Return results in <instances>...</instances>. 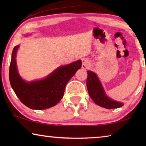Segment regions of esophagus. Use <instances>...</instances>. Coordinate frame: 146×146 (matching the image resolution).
<instances>
[{
    "instance_id": "34e87169",
    "label": "esophagus",
    "mask_w": 146,
    "mask_h": 146,
    "mask_svg": "<svg viewBox=\"0 0 146 146\" xmlns=\"http://www.w3.org/2000/svg\"><path fill=\"white\" fill-rule=\"evenodd\" d=\"M90 61L88 58H83L82 59V68L83 69H87L90 66Z\"/></svg>"
}]
</instances>
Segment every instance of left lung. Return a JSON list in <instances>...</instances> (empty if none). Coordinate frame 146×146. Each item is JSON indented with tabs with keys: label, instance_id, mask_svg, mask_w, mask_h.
Masks as SVG:
<instances>
[{
	"label": "left lung",
	"instance_id": "8db88e82",
	"mask_svg": "<svg viewBox=\"0 0 146 146\" xmlns=\"http://www.w3.org/2000/svg\"><path fill=\"white\" fill-rule=\"evenodd\" d=\"M86 80L89 95L94 102L100 107L106 109H115L122 107L123 104L110 99L106 96L97 75L92 71H88Z\"/></svg>",
	"mask_w": 146,
	"mask_h": 146
}]
</instances>
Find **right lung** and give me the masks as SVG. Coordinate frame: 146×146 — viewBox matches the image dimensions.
Here are the masks:
<instances>
[{
	"label": "right lung",
	"instance_id": "add662e5",
	"mask_svg": "<svg viewBox=\"0 0 146 146\" xmlns=\"http://www.w3.org/2000/svg\"><path fill=\"white\" fill-rule=\"evenodd\" d=\"M19 47L13 48L9 71V82L17 97L33 110H42L55 106L63 97L68 81L82 67V61L61 66L43 80L26 82L19 76L17 69L15 56Z\"/></svg>",
	"mask_w": 146,
	"mask_h": 146
}]
</instances>
